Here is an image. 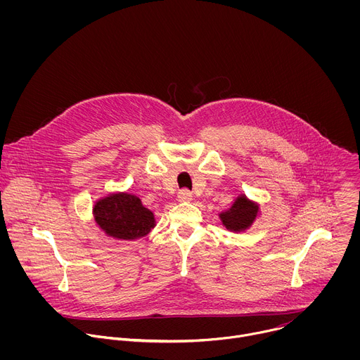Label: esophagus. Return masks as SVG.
<instances>
[{"label":"esophagus","mask_w":360,"mask_h":360,"mask_svg":"<svg viewBox=\"0 0 360 360\" xmlns=\"http://www.w3.org/2000/svg\"><path fill=\"white\" fill-rule=\"evenodd\" d=\"M192 198H193L192 192L188 189H182L178 192V200H181V202H191Z\"/></svg>","instance_id":"obj_1"}]
</instances>
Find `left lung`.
I'll use <instances>...</instances> for the list:
<instances>
[{
  "instance_id": "obj_1",
  "label": "left lung",
  "mask_w": 360,
  "mask_h": 360,
  "mask_svg": "<svg viewBox=\"0 0 360 360\" xmlns=\"http://www.w3.org/2000/svg\"><path fill=\"white\" fill-rule=\"evenodd\" d=\"M259 215V205L250 200L245 193L235 198L231 208L219 214L222 225L232 232H243L252 226Z\"/></svg>"
}]
</instances>
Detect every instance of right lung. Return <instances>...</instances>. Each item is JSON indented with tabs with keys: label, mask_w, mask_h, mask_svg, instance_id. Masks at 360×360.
Masks as SVG:
<instances>
[{
	"label": "right lung",
	"mask_w": 360,
	"mask_h": 360,
	"mask_svg": "<svg viewBox=\"0 0 360 360\" xmlns=\"http://www.w3.org/2000/svg\"><path fill=\"white\" fill-rule=\"evenodd\" d=\"M92 215L107 236L134 240L146 236L155 228V215L145 208L141 199L128 192H115L95 202Z\"/></svg>",
	"instance_id": "add662e5"
}]
</instances>
